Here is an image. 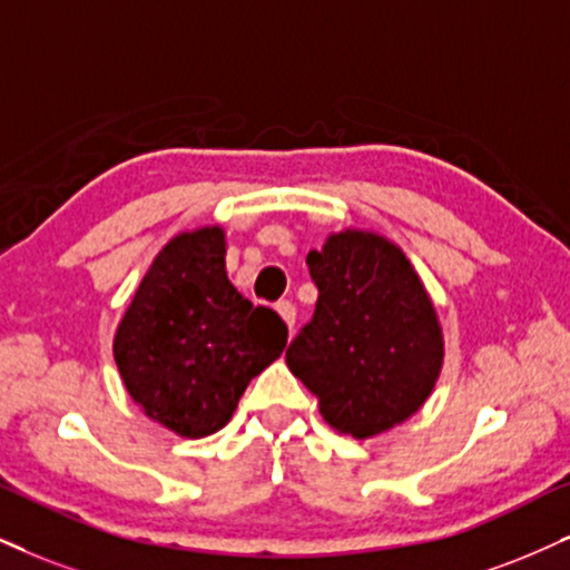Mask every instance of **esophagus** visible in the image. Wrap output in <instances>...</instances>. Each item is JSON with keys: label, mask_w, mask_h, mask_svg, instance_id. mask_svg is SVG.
Segmentation results:
<instances>
[{"label": "esophagus", "mask_w": 570, "mask_h": 570, "mask_svg": "<svg viewBox=\"0 0 570 570\" xmlns=\"http://www.w3.org/2000/svg\"><path fill=\"white\" fill-rule=\"evenodd\" d=\"M277 312H279V317L285 320V325L293 330V325H296V306H293L291 301H279Z\"/></svg>", "instance_id": "34e87169"}]
</instances>
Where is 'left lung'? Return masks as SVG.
<instances>
[{
	"label": "left lung",
	"instance_id": "1",
	"mask_svg": "<svg viewBox=\"0 0 570 570\" xmlns=\"http://www.w3.org/2000/svg\"><path fill=\"white\" fill-rule=\"evenodd\" d=\"M314 317L285 351L338 433L370 439L417 412L444 362V335L402 248L372 232L330 235L308 250Z\"/></svg>",
	"mask_w": 570,
	"mask_h": 570
}]
</instances>
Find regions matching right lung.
Wrapping results in <instances>:
<instances>
[{
  "label": "right lung",
  "instance_id": "obj_1",
  "mask_svg": "<svg viewBox=\"0 0 570 570\" xmlns=\"http://www.w3.org/2000/svg\"><path fill=\"white\" fill-rule=\"evenodd\" d=\"M224 232H181L158 253L116 330L126 391L185 439L229 423L243 391L283 354L287 325L253 306L224 269Z\"/></svg>",
  "mask_w": 570,
  "mask_h": 570
}]
</instances>
